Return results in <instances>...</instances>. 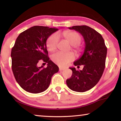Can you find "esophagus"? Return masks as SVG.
<instances>
[{
  "label": "esophagus",
  "instance_id": "obj_1",
  "mask_svg": "<svg viewBox=\"0 0 121 121\" xmlns=\"http://www.w3.org/2000/svg\"><path fill=\"white\" fill-rule=\"evenodd\" d=\"M65 68H61V67H60V68H59V70L60 71H63V70H65Z\"/></svg>",
  "mask_w": 121,
  "mask_h": 121
}]
</instances>
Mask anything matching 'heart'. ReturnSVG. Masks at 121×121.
<instances>
[{
	"mask_svg": "<svg viewBox=\"0 0 121 121\" xmlns=\"http://www.w3.org/2000/svg\"><path fill=\"white\" fill-rule=\"evenodd\" d=\"M59 35L66 38L73 46V50L77 52L79 50V47L78 45L81 42V37L79 34L75 31H63L59 32L58 34L54 33L51 35L46 42V46L48 50L53 51L56 50L59 40ZM51 58L56 64L64 67L74 60L75 55L73 52H57L52 54Z\"/></svg>",
	"mask_w": 121,
	"mask_h": 121,
	"instance_id": "heart-1",
	"label": "heart"
}]
</instances>
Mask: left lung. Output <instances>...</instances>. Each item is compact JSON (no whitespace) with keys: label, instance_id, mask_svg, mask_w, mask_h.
<instances>
[{"label":"left lung","instance_id":"8db88e82","mask_svg":"<svg viewBox=\"0 0 121 121\" xmlns=\"http://www.w3.org/2000/svg\"><path fill=\"white\" fill-rule=\"evenodd\" d=\"M79 32L85 40L84 52L80 58L75 61V66L83 65L82 70L70 68L73 74L66 83L73 91L84 92L93 88L99 81L105 68L107 47L101 34L87 26L69 27Z\"/></svg>","mask_w":121,"mask_h":121}]
</instances>
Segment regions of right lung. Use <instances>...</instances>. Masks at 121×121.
<instances>
[{
    "instance_id": "add662e5",
    "label": "right lung",
    "mask_w": 121,
    "mask_h": 121,
    "mask_svg": "<svg viewBox=\"0 0 121 121\" xmlns=\"http://www.w3.org/2000/svg\"><path fill=\"white\" fill-rule=\"evenodd\" d=\"M58 29L34 26L20 34L12 48V69L16 82L28 92L38 93L48 87L59 67L48 56L46 40ZM40 60L48 63L38 67Z\"/></svg>"
}]
</instances>
